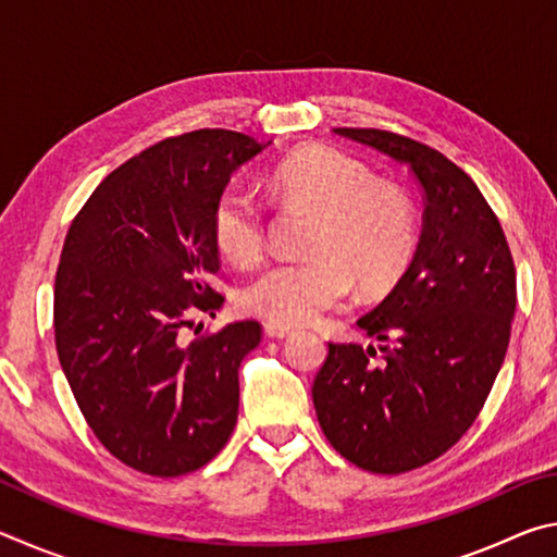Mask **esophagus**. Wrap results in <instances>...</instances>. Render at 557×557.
I'll use <instances>...</instances> for the list:
<instances>
[{"label": "esophagus", "instance_id": "obj_1", "mask_svg": "<svg viewBox=\"0 0 557 557\" xmlns=\"http://www.w3.org/2000/svg\"><path fill=\"white\" fill-rule=\"evenodd\" d=\"M265 334L270 336V338H285V336H289L292 334V329L289 326H285V324H277V322H265Z\"/></svg>", "mask_w": 557, "mask_h": 557}]
</instances>
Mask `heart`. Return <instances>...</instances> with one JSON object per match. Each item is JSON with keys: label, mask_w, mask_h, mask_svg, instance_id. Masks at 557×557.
I'll use <instances>...</instances> for the list:
<instances>
[{"label": "heart", "mask_w": 557, "mask_h": 557, "mask_svg": "<svg viewBox=\"0 0 557 557\" xmlns=\"http://www.w3.org/2000/svg\"><path fill=\"white\" fill-rule=\"evenodd\" d=\"M272 184L285 199L317 213L307 252L262 270L240 292V307L277 324H307L348 297L393 287L414 250L410 206L375 186L369 169L336 149L312 147L282 162ZM213 235L235 262H256L265 248V215L250 191L228 186L213 209Z\"/></svg>", "instance_id": "1"}]
</instances>
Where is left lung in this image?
<instances>
[{
    "mask_svg": "<svg viewBox=\"0 0 557 557\" xmlns=\"http://www.w3.org/2000/svg\"><path fill=\"white\" fill-rule=\"evenodd\" d=\"M334 135L405 164L425 194L422 235L398 285L358 326L373 346L329 344L312 398L338 455L403 474L457 445L492 393L516 312V268L502 223L445 154L385 129Z\"/></svg>",
    "mask_w": 557,
    "mask_h": 557,
    "instance_id": "1",
    "label": "left lung"
}]
</instances>
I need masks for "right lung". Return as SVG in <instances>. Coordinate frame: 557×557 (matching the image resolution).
Listing matches in <instances>:
<instances>
[{
  "label": "right lung",
  "mask_w": 557,
  "mask_h": 557,
  "mask_svg": "<svg viewBox=\"0 0 557 557\" xmlns=\"http://www.w3.org/2000/svg\"><path fill=\"white\" fill-rule=\"evenodd\" d=\"M268 145L231 129L162 139L117 166L65 235L53 292L61 369L96 437L143 474L209 465L238 420V369L260 324L191 344L178 334L223 305L206 282L219 272L213 209Z\"/></svg>",
  "instance_id": "obj_1"
}]
</instances>
